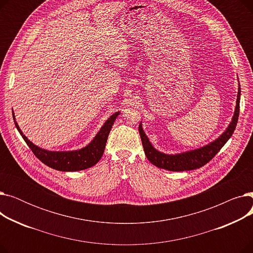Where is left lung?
Returning <instances> with one entry per match:
<instances>
[{
	"label": "left lung",
	"instance_id": "1",
	"mask_svg": "<svg viewBox=\"0 0 253 253\" xmlns=\"http://www.w3.org/2000/svg\"><path fill=\"white\" fill-rule=\"evenodd\" d=\"M240 94H241V88H240V84H239L236 109H235L234 116L232 118V122L230 123L228 128L225 129V131L218 138L204 145V147L196 149V150H192V151L180 153V154H175V155H168V154L159 152L153 147V144L149 140L148 136L145 135L144 131L142 129V125L140 123L138 130H139L144 154L149 159V161L155 166H157L158 168L166 169L169 171L194 170L207 164L211 159L220 151V149L225 144V142L231 138V136L234 133V130L236 129V126L238 123L239 113H240Z\"/></svg>",
	"mask_w": 253,
	"mask_h": 253
}]
</instances>
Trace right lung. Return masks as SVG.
<instances>
[{
	"mask_svg": "<svg viewBox=\"0 0 253 253\" xmlns=\"http://www.w3.org/2000/svg\"><path fill=\"white\" fill-rule=\"evenodd\" d=\"M12 115L15 126L19 131L20 135L40 161H42L45 165L59 171H79L94 166L100 160V158L102 157L104 152L110 131L113 127L116 118L118 117V115H120V112L115 113L106 120L95 137L85 148L69 152H52L37 147L36 144L29 140L28 137L22 133L17 122L15 121V116L13 111Z\"/></svg>",
	"mask_w": 253,
	"mask_h": 253,
	"instance_id": "add662e5",
	"label": "right lung"
}]
</instances>
